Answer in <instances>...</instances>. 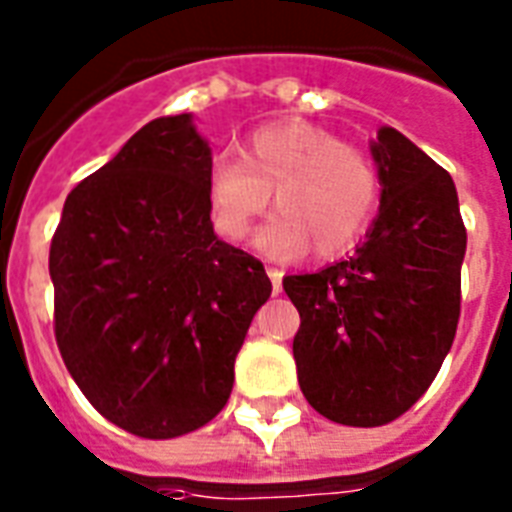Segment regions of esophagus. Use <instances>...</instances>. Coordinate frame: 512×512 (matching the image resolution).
Returning <instances> with one entry per match:
<instances>
[{"instance_id":"obj_1","label":"esophagus","mask_w":512,"mask_h":512,"mask_svg":"<svg viewBox=\"0 0 512 512\" xmlns=\"http://www.w3.org/2000/svg\"><path fill=\"white\" fill-rule=\"evenodd\" d=\"M265 271H268V276H271L273 295H279V292H281V279H284V271H281V268H273V265H268Z\"/></svg>"}]
</instances>
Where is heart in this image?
Listing matches in <instances>:
<instances>
[{
	"mask_svg": "<svg viewBox=\"0 0 512 512\" xmlns=\"http://www.w3.org/2000/svg\"><path fill=\"white\" fill-rule=\"evenodd\" d=\"M279 209L257 231L271 257L313 247L335 257L361 239L380 199V172L366 151L305 119L257 127L241 159L217 156L207 177L209 220L217 236L239 244L268 204Z\"/></svg>",
	"mask_w": 512,
	"mask_h": 512,
	"instance_id": "obj_1",
	"label": "heart"
}]
</instances>
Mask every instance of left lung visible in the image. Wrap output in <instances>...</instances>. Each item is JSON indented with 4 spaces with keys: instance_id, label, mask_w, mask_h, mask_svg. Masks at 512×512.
<instances>
[{
    "instance_id": "1",
    "label": "left lung",
    "mask_w": 512,
    "mask_h": 512,
    "mask_svg": "<svg viewBox=\"0 0 512 512\" xmlns=\"http://www.w3.org/2000/svg\"><path fill=\"white\" fill-rule=\"evenodd\" d=\"M380 212L348 260L284 279L308 404L353 428L388 425L436 380L460 321L468 233L452 175L393 127L369 143Z\"/></svg>"
}]
</instances>
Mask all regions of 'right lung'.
<instances>
[{
  "instance_id": "1",
  "label": "right lung",
  "mask_w": 512,
  "mask_h": 512,
  "mask_svg": "<svg viewBox=\"0 0 512 512\" xmlns=\"http://www.w3.org/2000/svg\"><path fill=\"white\" fill-rule=\"evenodd\" d=\"M209 167L191 114L154 119L68 193L52 236L60 356L87 401L132 436L207 425L271 297L263 263L217 239Z\"/></svg>"
}]
</instances>
